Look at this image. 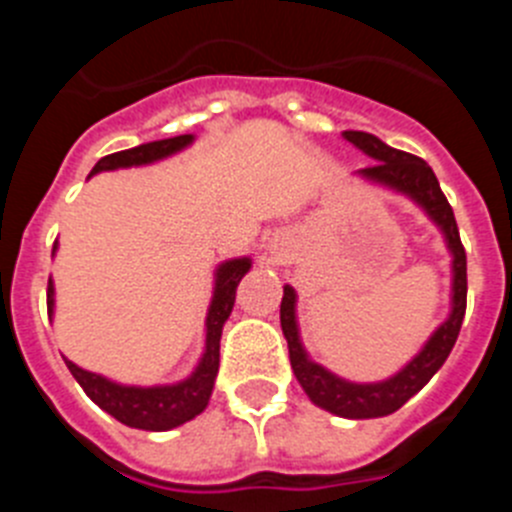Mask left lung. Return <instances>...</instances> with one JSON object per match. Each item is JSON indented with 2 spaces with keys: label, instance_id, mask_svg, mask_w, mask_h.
Instances as JSON below:
<instances>
[{
  "label": "left lung",
  "instance_id": "8db88e82",
  "mask_svg": "<svg viewBox=\"0 0 512 512\" xmlns=\"http://www.w3.org/2000/svg\"><path fill=\"white\" fill-rule=\"evenodd\" d=\"M343 138L377 161V164L361 169L359 174L413 197L436 220L438 228L446 235L451 253H454V310H451L449 320L433 333L431 341L423 346V351L400 374H395L387 382H346V379H338L336 374H330L328 369L307 359V354L302 351L300 336H297L295 289L284 287L279 318H282V330L289 346V364H292V372H295L297 382L302 384L307 397L315 405L330 410L333 415H341V418H382V415L400 410L415 392L423 390L428 379L441 369L443 361L449 359L451 348L459 338L461 323H464V312H467V253L461 246L454 210H451L446 194L441 192L436 174L423 158L390 148L377 135L361 133V130H346Z\"/></svg>",
  "mask_w": 512,
  "mask_h": 512
}]
</instances>
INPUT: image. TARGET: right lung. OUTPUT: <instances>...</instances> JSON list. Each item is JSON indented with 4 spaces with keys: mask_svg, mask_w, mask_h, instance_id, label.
<instances>
[{
    "mask_svg": "<svg viewBox=\"0 0 512 512\" xmlns=\"http://www.w3.org/2000/svg\"><path fill=\"white\" fill-rule=\"evenodd\" d=\"M189 143H192V135H176V138L153 140V143H143V146L128 148V151L110 153V156L99 158L92 174L125 169V166L151 164V161H158V158L182 151ZM248 269H251V259L225 261L217 269L215 295H212L210 312H207L205 356H202L200 366L194 369L192 377L184 379V382L169 384V387H122V384L110 382V379L99 377V374L84 372L74 361H66L69 372L81 384V390L87 392L104 413H110L112 418L130 425V428L169 431V428L187 423L194 415H200L207 408V402H210L212 384H215L217 366H220V336H223V325L228 320L230 310H233L238 282H241ZM48 315H53L51 279H48Z\"/></svg>",
    "mask_w": 512,
    "mask_h": 512,
    "instance_id": "right-lung-1",
    "label": "right lung"
}]
</instances>
